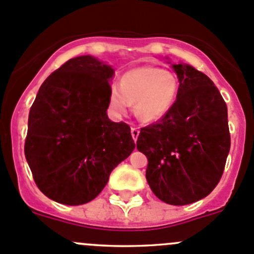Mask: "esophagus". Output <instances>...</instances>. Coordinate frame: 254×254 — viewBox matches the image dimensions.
<instances>
[{"label":"esophagus","mask_w":254,"mask_h":254,"mask_svg":"<svg viewBox=\"0 0 254 254\" xmlns=\"http://www.w3.org/2000/svg\"><path fill=\"white\" fill-rule=\"evenodd\" d=\"M130 133H132V138L134 142H137V138L138 135H139V129H138L137 127H132L130 128Z\"/></svg>","instance_id":"esophagus-1"}]
</instances>
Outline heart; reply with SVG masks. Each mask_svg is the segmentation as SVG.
Masks as SVG:
<instances>
[{"label": "heart", "instance_id": "b5f03b06", "mask_svg": "<svg viewBox=\"0 0 254 254\" xmlns=\"http://www.w3.org/2000/svg\"><path fill=\"white\" fill-rule=\"evenodd\" d=\"M178 95V80L172 72L155 66H140L122 75L120 86L112 85L109 92L110 107L117 115L134 104V114L140 121L155 122L165 116Z\"/></svg>", "mask_w": 254, "mask_h": 254}]
</instances>
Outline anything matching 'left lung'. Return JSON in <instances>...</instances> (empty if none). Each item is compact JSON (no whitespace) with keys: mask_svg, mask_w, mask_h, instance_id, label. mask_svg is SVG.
Instances as JSON below:
<instances>
[{"mask_svg":"<svg viewBox=\"0 0 254 254\" xmlns=\"http://www.w3.org/2000/svg\"><path fill=\"white\" fill-rule=\"evenodd\" d=\"M177 100L155 124L140 128L137 148L148 159L145 178L155 196L188 205L207 196L222 177L230 152L227 106L209 76L173 65Z\"/></svg>","mask_w":254,"mask_h":254,"instance_id":"8db88e82","label":"left lung"}]
</instances>
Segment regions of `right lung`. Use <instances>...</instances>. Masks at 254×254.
Returning <instances> with one entry per match:
<instances>
[{
  "instance_id": "add662e5",
  "label": "right lung",
  "mask_w": 254,
  "mask_h": 254,
  "mask_svg": "<svg viewBox=\"0 0 254 254\" xmlns=\"http://www.w3.org/2000/svg\"><path fill=\"white\" fill-rule=\"evenodd\" d=\"M114 69L91 55L67 60L43 82L24 154L39 190L64 205L94 200L134 149L130 128L107 117Z\"/></svg>"
}]
</instances>
